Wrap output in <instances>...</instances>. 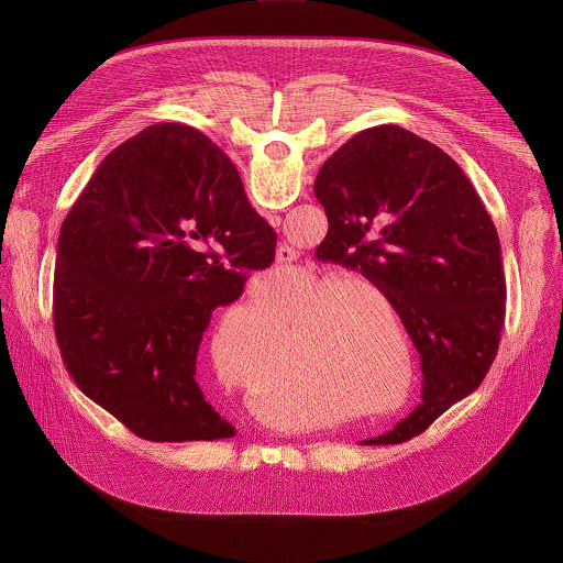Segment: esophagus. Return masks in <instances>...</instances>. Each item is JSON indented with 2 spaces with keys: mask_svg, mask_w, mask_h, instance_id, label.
I'll use <instances>...</instances> for the list:
<instances>
[{
  "mask_svg": "<svg viewBox=\"0 0 563 563\" xmlns=\"http://www.w3.org/2000/svg\"><path fill=\"white\" fill-rule=\"evenodd\" d=\"M294 258V252L289 250V247H280V252H278V263H289Z\"/></svg>",
  "mask_w": 563,
  "mask_h": 563,
  "instance_id": "34e87169",
  "label": "esophagus"
}]
</instances>
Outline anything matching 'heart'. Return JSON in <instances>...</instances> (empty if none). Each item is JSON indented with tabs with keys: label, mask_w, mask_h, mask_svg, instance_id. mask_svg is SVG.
<instances>
[{
	"label": "heart",
	"mask_w": 563,
	"mask_h": 563,
	"mask_svg": "<svg viewBox=\"0 0 563 563\" xmlns=\"http://www.w3.org/2000/svg\"><path fill=\"white\" fill-rule=\"evenodd\" d=\"M354 291L376 300L383 298L380 289L367 283H343L320 296L309 309V316L316 320L300 339L291 367L298 376H289L294 378L289 387H307L330 408L361 406L363 415H385L394 410L389 398L394 396L398 374L361 334L350 311L339 305L343 296ZM258 316L267 323V330H274L269 305H261ZM224 352L227 339L218 334L213 339V356H224ZM339 415L345 419L347 410H339Z\"/></svg>",
	"instance_id": "heart-1"
}]
</instances>
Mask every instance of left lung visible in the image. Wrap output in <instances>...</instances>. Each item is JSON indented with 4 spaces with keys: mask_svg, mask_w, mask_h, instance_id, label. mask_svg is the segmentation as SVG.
Here are the masks:
<instances>
[{
    "mask_svg": "<svg viewBox=\"0 0 563 563\" xmlns=\"http://www.w3.org/2000/svg\"><path fill=\"white\" fill-rule=\"evenodd\" d=\"M313 194L330 222L316 256L374 283L421 354V404L365 445L410 441L472 394L497 356L506 316L497 229L454 159L394 124L332 153Z\"/></svg>",
    "mask_w": 563,
    "mask_h": 563,
    "instance_id": "left-lung-1",
    "label": "left lung"
}]
</instances>
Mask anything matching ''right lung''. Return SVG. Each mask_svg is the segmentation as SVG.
Returning a JSON list of instances; mask_svg holds the SVG:
<instances>
[{"mask_svg":"<svg viewBox=\"0 0 563 563\" xmlns=\"http://www.w3.org/2000/svg\"><path fill=\"white\" fill-rule=\"evenodd\" d=\"M276 240L198 129L165 122L122 142L57 240L53 323L75 385L146 441L233 437L196 380L198 347Z\"/></svg>","mask_w":563,"mask_h":563,"instance_id":"obj_1","label":"right lung"}]
</instances>
